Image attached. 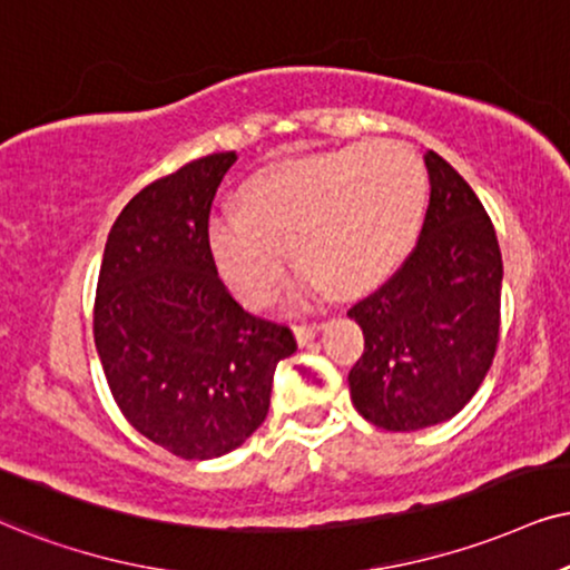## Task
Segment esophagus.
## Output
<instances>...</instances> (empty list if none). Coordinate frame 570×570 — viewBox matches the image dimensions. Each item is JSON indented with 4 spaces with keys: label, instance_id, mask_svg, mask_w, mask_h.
Returning a JSON list of instances; mask_svg holds the SVG:
<instances>
[{
    "label": "esophagus",
    "instance_id": "esophagus-1",
    "mask_svg": "<svg viewBox=\"0 0 570 570\" xmlns=\"http://www.w3.org/2000/svg\"><path fill=\"white\" fill-rule=\"evenodd\" d=\"M323 328V323H297L294 326V336H297V342L305 347V344H309L315 338V334Z\"/></svg>",
    "mask_w": 570,
    "mask_h": 570
}]
</instances>
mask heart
<instances>
[{
	"label": "heart",
	"instance_id": "b5f03b06",
	"mask_svg": "<svg viewBox=\"0 0 570 570\" xmlns=\"http://www.w3.org/2000/svg\"><path fill=\"white\" fill-rule=\"evenodd\" d=\"M429 202L423 157L402 141H360L265 168L205 226L215 271L247 305H263L284 271V242L299 265L289 299L326 284L357 294L413 249Z\"/></svg>",
	"mask_w": 570,
	"mask_h": 570
}]
</instances>
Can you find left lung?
Returning a JSON list of instances; mask_svg holds the SVG:
<instances>
[{
	"label": "left lung",
	"instance_id": "left-lung-1",
	"mask_svg": "<svg viewBox=\"0 0 570 570\" xmlns=\"http://www.w3.org/2000/svg\"><path fill=\"white\" fill-rule=\"evenodd\" d=\"M431 197L415 249L350 307L365 350L350 371L352 405L386 431L450 421L484 381L500 342L502 255L476 191L426 153Z\"/></svg>",
	"mask_w": 570,
	"mask_h": 570
}]
</instances>
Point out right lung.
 Listing matches in <instances>:
<instances>
[{
	"label": "right lung",
	"mask_w": 570,
	"mask_h": 570,
	"mask_svg": "<svg viewBox=\"0 0 570 570\" xmlns=\"http://www.w3.org/2000/svg\"><path fill=\"white\" fill-rule=\"evenodd\" d=\"M236 163L218 153L144 186L107 236L94 344L126 421L184 460L242 446L268 415L286 326L249 315L205 242L215 191Z\"/></svg>",
	"instance_id": "add662e5"
}]
</instances>
